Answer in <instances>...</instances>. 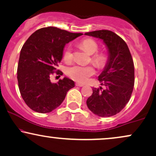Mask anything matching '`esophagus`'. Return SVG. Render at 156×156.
<instances>
[{"label":"esophagus","instance_id":"obj_1","mask_svg":"<svg viewBox=\"0 0 156 156\" xmlns=\"http://www.w3.org/2000/svg\"><path fill=\"white\" fill-rule=\"evenodd\" d=\"M76 85L77 86H80V87H82V86H84V84L83 83H76Z\"/></svg>","mask_w":156,"mask_h":156}]
</instances>
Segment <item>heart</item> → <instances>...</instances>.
<instances>
[{
  "mask_svg": "<svg viewBox=\"0 0 156 156\" xmlns=\"http://www.w3.org/2000/svg\"><path fill=\"white\" fill-rule=\"evenodd\" d=\"M80 46L83 48L89 54L96 53L99 49V46L96 41L90 38L82 41L80 43ZM63 57L65 62L69 63L72 62L73 54L70 46H68L65 49ZM107 60H108V57L104 53H97L91 57V62L97 67H104L107 62ZM66 73L67 76L73 80L84 83V82L87 81L89 77L92 76L94 74L95 69L92 65L83 66V65H73L72 66L67 67Z\"/></svg>",
  "mask_w": 156,
  "mask_h": 156,
  "instance_id": "obj_1",
  "label": "heart"
}]
</instances>
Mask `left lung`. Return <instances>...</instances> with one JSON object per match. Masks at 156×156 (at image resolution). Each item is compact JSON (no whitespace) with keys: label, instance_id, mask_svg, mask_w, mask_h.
<instances>
[{"label":"left lung","instance_id":"1","mask_svg":"<svg viewBox=\"0 0 156 156\" xmlns=\"http://www.w3.org/2000/svg\"><path fill=\"white\" fill-rule=\"evenodd\" d=\"M85 35L102 40L109 53L106 66L98 77L105 88H93L86 105L94 114L100 117L115 115L129 102L134 89V66L132 54L125 41L113 32L102 30Z\"/></svg>","mask_w":156,"mask_h":156}]
</instances>
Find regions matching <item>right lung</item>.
Wrapping results in <instances>:
<instances>
[{"mask_svg":"<svg viewBox=\"0 0 156 156\" xmlns=\"http://www.w3.org/2000/svg\"><path fill=\"white\" fill-rule=\"evenodd\" d=\"M82 33H73L55 27L41 28L24 43L17 67L18 86L26 105L40 113L50 112L59 107L67 92L75 86L74 81L65 78L56 83L51 82L62 59L65 44Z\"/></svg>","mask_w":156,"mask_h":156,"instance_id":"right-lung-1","label":"right lung"}]
</instances>
